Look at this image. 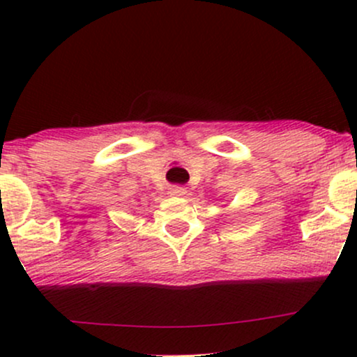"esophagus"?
Returning <instances> with one entry per match:
<instances>
[{
	"mask_svg": "<svg viewBox=\"0 0 357 357\" xmlns=\"http://www.w3.org/2000/svg\"><path fill=\"white\" fill-rule=\"evenodd\" d=\"M169 195L174 196V198H181V196L186 195V190H184V188H181V186H174V188H171Z\"/></svg>",
	"mask_w": 357,
	"mask_h": 357,
	"instance_id": "esophagus-1",
	"label": "esophagus"
}]
</instances>
